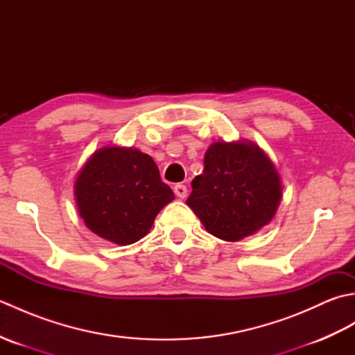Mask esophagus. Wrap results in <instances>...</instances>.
<instances>
[{"instance_id":"esophagus-1","label":"esophagus","mask_w":355,"mask_h":355,"mask_svg":"<svg viewBox=\"0 0 355 355\" xmlns=\"http://www.w3.org/2000/svg\"><path fill=\"white\" fill-rule=\"evenodd\" d=\"M173 192H175L177 197L182 198V200L187 197V187L184 184H182V183H178V184L173 186Z\"/></svg>"}]
</instances>
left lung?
Wrapping results in <instances>:
<instances>
[{"label": "left lung", "mask_w": 355, "mask_h": 355, "mask_svg": "<svg viewBox=\"0 0 355 355\" xmlns=\"http://www.w3.org/2000/svg\"><path fill=\"white\" fill-rule=\"evenodd\" d=\"M282 198L281 178L254 143L216 141L206 150L205 171L186 200L214 236L239 241L262 229Z\"/></svg>", "instance_id": "obj_1"}]
</instances>
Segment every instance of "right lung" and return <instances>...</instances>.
I'll return each instance as SVG.
<instances>
[{"label":"right lung","instance_id":"right-lung-1","mask_svg":"<svg viewBox=\"0 0 355 355\" xmlns=\"http://www.w3.org/2000/svg\"><path fill=\"white\" fill-rule=\"evenodd\" d=\"M74 195L87 227L120 245L145 236L157 214L175 198L153 158L116 146L93 154L79 173Z\"/></svg>","mask_w":355,"mask_h":355}]
</instances>
